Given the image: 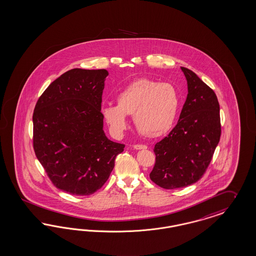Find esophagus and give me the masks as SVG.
I'll return each mask as SVG.
<instances>
[{"label":"esophagus","instance_id":"1","mask_svg":"<svg viewBox=\"0 0 256 256\" xmlns=\"http://www.w3.org/2000/svg\"><path fill=\"white\" fill-rule=\"evenodd\" d=\"M133 148H134V150H146L148 148V146H144V144H135V146H133Z\"/></svg>","mask_w":256,"mask_h":256}]
</instances>
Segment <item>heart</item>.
Instances as JSON below:
<instances>
[{"label":"heart","instance_id":"b5f03b06","mask_svg":"<svg viewBox=\"0 0 256 256\" xmlns=\"http://www.w3.org/2000/svg\"><path fill=\"white\" fill-rule=\"evenodd\" d=\"M180 105L178 92L172 84L140 78L117 94L116 106L102 108V117L112 132L121 135L128 126L126 115H132L138 132L148 138H158L172 128Z\"/></svg>","mask_w":256,"mask_h":256}]
</instances>
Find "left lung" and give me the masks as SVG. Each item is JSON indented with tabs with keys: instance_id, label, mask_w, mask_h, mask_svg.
I'll use <instances>...</instances> for the list:
<instances>
[{
	"instance_id": "obj_1",
	"label": "left lung",
	"mask_w": 256,
	"mask_h": 256,
	"mask_svg": "<svg viewBox=\"0 0 256 256\" xmlns=\"http://www.w3.org/2000/svg\"><path fill=\"white\" fill-rule=\"evenodd\" d=\"M188 94L176 126L154 148L150 180L164 189L196 182L208 168L221 134L220 104L214 92L193 70L180 67Z\"/></svg>"
}]
</instances>
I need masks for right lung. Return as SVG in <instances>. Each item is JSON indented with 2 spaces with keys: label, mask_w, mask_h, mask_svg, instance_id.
I'll list each match as a JSON object with an SVG mask.
<instances>
[{
  "label": "right lung",
  "mask_w": 256,
  "mask_h": 256,
  "mask_svg": "<svg viewBox=\"0 0 256 256\" xmlns=\"http://www.w3.org/2000/svg\"><path fill=\"white\" fill-rule=\"evenodd\" d=\"M108 72L72 69L53 81L33 114L36 156L54 186L76 196L94 194L106 182L124 144L103 130L102 94Z\"/></svg>",
  "instance_id": "right-lung-1"
}]
</instances>
